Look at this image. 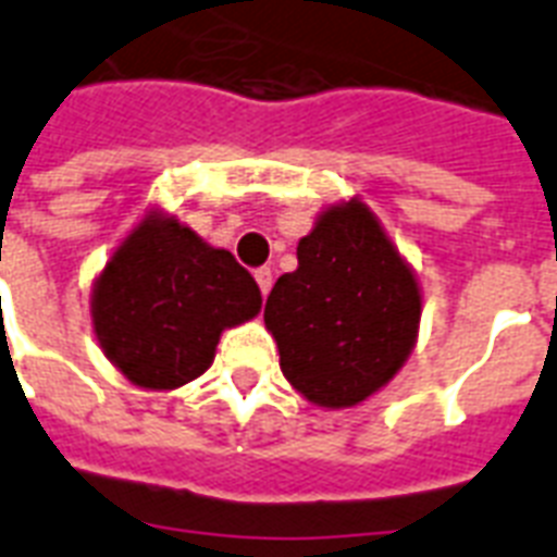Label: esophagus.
Wrapping results in <instances>:
<instances>
[{
  "label": "esophagus",
  "mask_w": 557,
  "mask_h": 557,
  "mask_svg": "<svg viewBox=\"0 0 557 557\" xmlns=\"http://www.w3.org/2000/svg\"><path fill=\"white\" fill-rule=\"evenodd\" d=\"M256 282L258 287H261V293H270V287H273V273H270V267H261V270H256Z\"/></svg>",
  "instance_id": "obj_1"
}]
</instances>
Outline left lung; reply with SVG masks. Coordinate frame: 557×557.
Listing matches in <instances>:
<instances>
[{"label": "left lung", "mask_w": 557, "mask_h": 557, "mask_svg": "<svg viewBox=\"0 0 557 557\" xmlns=\"http://www.w3.org/2000/svg\"><path fill=\"white\" fill-rule=\"evenodd\" d=\"M296 258L299 267L275 282L264 308L284 377L317 407H357L416 346V273L357 197L327 206Z\"/></svg>", "instance_id": "obj_1"}]
</instances>
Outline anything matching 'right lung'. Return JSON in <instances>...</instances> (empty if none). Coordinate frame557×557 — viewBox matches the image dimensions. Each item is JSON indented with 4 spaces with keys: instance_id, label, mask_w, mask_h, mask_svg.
<instances>
[{
    "instance_id": "obj_1",
    "label": "right lung",
    "mask_w": 557,
    "mask_h": 557,
    "mask_svg": "<svg viewBox=\"0 0 557 557\" xmlns=\"http://www.w3.org/2000/svg\"><path fill=\"white\" fill-rule=\"evenodd\" d=\"M261 290L230 249L162 211L122 240L92 284L107 360L141 389H176L214 360L220 334L258 317Z\"/></svg>"
}]
</instances>
